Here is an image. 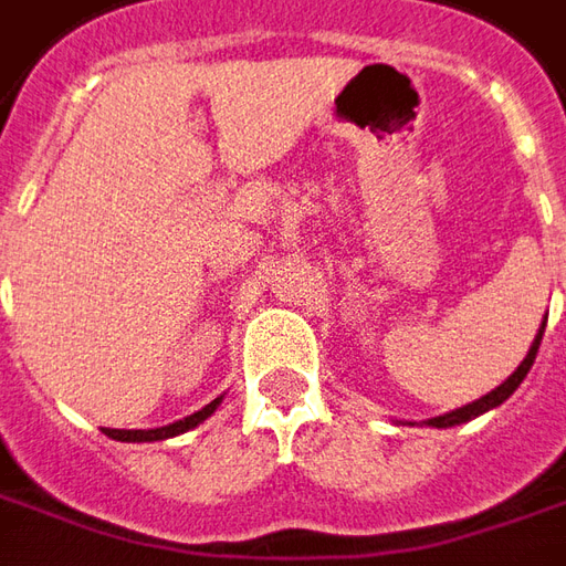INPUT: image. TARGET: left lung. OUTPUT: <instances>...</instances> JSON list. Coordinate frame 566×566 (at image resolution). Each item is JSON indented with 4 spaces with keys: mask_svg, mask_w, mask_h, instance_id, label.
Instances as JSON below:
<instances>
[{
    "mask_svg": "<svg viewBox=\"0 0 566 566\" xmlns=\"http://www.w3.org/2000/svg\"><path fill=\"white\" fill-rule=\"evenodd\" d=\"M543 331H545V322H543ZM543 331L536 334V339H533L531 352H527V358L517 365V370L512 374V377L505 379V382H500L493 392H488L484 398H478V401H472V405L460 407V410H450V413H444V417H434V420H429V426H434V429H448V426H460V422H469L475 420V417H481V413H488L490 407H500L509 398V395L515 392L517 386H521V379L527 377V370L533 367V358H536V352H539V339H543Z\"/></svg>",
    "mask_w": 566,
    "mask_h": 566,
    "instance_id": "8db88e82",
    "label": "left lung"
}]
</instances>
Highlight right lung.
<instances>
[{
  "mask_svg": "<svg viewBox=\"0 0 566 566\" xmlns=\"http://www.w3.org/2000/svg\"><path fill=\"white\" fill-rule=\"evenodd\" d=\"M220 405V398H214L211 405H205L199 413H189L184 420L171 422V426H161V429H104V434L116 438V441H161V438H174V434L189 432L192 426H199L201 420H208Z\"/></svg>",
  "mask_w": 566,
  "mask_h": 566,
  "instance_id": "1",
  "label": "right lung"
}]
</instances>
